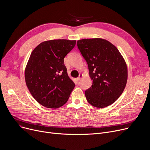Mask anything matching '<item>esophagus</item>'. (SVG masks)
Segmentation results:
<instances>
[{
  "label": "esophagus",
  "mask_w": 150,
  "mask_h": 150,
  "mask_svg": "<svg viewBox=\"0 0 150 150\" xmlns=\"http://www.w3.org/2000/svg\"><path fill=\"white\" fill-rule=\"evenodd\" d=\"M82 76H83V75H79V77H78L77 78H76V80H77V81H79L80 80H81V78L82 77Z\"/></svg>",
  "instance_id": "esophagus-1"
}]
</instances>
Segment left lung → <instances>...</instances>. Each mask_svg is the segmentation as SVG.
Instances as JSON below:
<instances>
[{
	"instance_id": "obj_1",
	"label": "left lung",
	"mask_w": 150,
	"mask_h": 150,
	"mask_svg": "<svg viewBox=\"0 0 150 150\" xmlns=\"http://www.w3.org/2000/svg\"><path fill=\"white\" fill-rule=\"evenodd\" d=\"M78 49L88 66L92 81L85 91L86 98L95 107L103 108L119 98L127 82L128 70L119 51L100 38L77 41Z\"/></svg>"
}]
</instances>
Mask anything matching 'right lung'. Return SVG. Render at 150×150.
Instances as JSON below:
<instances>
[{
  "mask_svg": "<svg viewBox=\"0 0 150 150\" xmlns=\"http://www.w3.org/2000/svg\"><path fill=\"white\" fill-rule=\"evenodd\" d=\"M76 41L54 39L39 44L31 53L25 70L27 88L43 106L58 108L64 105L75 88L67 75L64 58Z\"/></svg>",
  "mask_w": 150,
  "mask_h": 150,
  "instance_id": "1",
  "label": "right lung"
}]
</instances>
